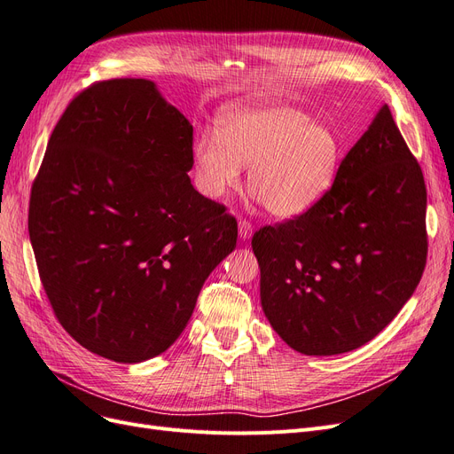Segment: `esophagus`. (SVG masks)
I'll return each mask as SVG.
<instances>
[{"mask_svg":"<svg viewBox=\"0 0 454 454\" xmlns=\"http://www.w3.org/2000/svg\"><path fill=\"white\" fill-rule=\"evenodd\" d=\"M252 232H254V225L248 222V219H240V222H239V235H240V239L242 240L250 239Z\"/></svg>","mask_w":454,"mask_h":454,"instance_id":"1","label":"esophagus"}]
</instances>
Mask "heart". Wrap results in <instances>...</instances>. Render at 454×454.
<instances>
[{
    "instance_id": "1",
    "label": "heart",
    "mask_w": 454,
    "mask_h": 454,
    "mask_svg": "<svg viewBox=\"0 0 454 454\" xmlns=\"http://www.w3.org/2000/svg\"><path fill=\"white\" fill-rule=\"evenodd\" d=\"M206 197L225 199L250 164L248 187L278 217L307 212L332 187L340 162L337 134L287 106L242 107L225 114L195 144Z\"/></svg>"
}]
</instances>
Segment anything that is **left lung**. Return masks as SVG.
<instances>
[{
    "mask_svg": "<svg viewBox=\"0 0 454 454\" xmlns=\"http://www.w3.org/2000/svg\"><path fill=\"white\" fill-rule=\"evenodd\" d=\"M261 305L294 350L358 348L413 295L426 267V185L388 106L307 212L254 232Z\"/></svg>",
    "mask_w": 454,
    "mask_h": 454,
    "instance_id": "left-lung-1",
    "label": "left lung"
}]
</instances>
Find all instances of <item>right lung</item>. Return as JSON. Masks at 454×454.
Listing matches in <instances>:
<instances>
[{
	"instance_id": "obj_1",
	"label": "right lung",
	"mask_w": 454,
	"mask_h": 454,
	"mask_svg": "<svg viewBox=\"0 0 454 454\" xmlns=\"http://www.w3.org/2000/svg\"><path fill=\"white\" fill-rule=\"evenodd\" d=\"M193 125L147 79L81 90L32 184L41 284L81 347L119 364L167 350L200 287L237 246L223 204L191 185Z\"/></svg>"
}]
</instances>
